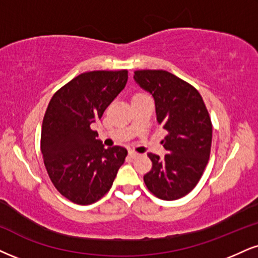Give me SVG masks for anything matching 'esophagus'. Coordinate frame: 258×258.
Listing matches in <instances>:
<instances>
[{
	"label": "esophagus",
	"instance_id": "obj_1",
	"mask_svg": "<svg viewBox=\"0 0 258 258\" xmlns=\"http://www.w3.org/2000/svg\"><path fill=\"white\" fill-rule=\"evenodd\" d=\"M139 153H136V152H134V151H129V157L132 158V159H135V158H138L139 157Z\"/></svg>",
	"mask_w": 258,
	"mask_h": 258
}]
</instances>
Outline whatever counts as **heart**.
I'll return each instance as SVG.
<instances>
[{
  "mask_svg": "<svg viewBox=\"0 0 258 258\" xmlns=\"http://www.w3.org/2000/svg\"><path fill=\"white\" fill-rule=\"evenodd\" d=\"M135 95H140V94H135Z\"/></svg>",
  "mask_w": 258,
  "mask_h": 258,
  "instance_id": "b5f03b06",
  "label": "heart"
}]
</instances>
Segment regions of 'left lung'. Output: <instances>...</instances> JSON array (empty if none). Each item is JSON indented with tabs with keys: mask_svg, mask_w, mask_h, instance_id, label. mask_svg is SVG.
<instances>
[{
	"mask_svg": "<svg viewBox=\"0 0 258 258\" xmlns=\"http://www.w3.org/2000/svg\"><path fill=\"white\" fill-rule=\"evenodd\" d=\"M134 79L153 95L158 124L166 130L161 141L164 159L148 153L152 170L144 176L147 189L165 201L189 194L208 164L212 120L201 94L194 86L161 69L134 72Z\"/></svg>",
	"mask_w": 258,
	"mask_h": 258,
	"instance_id": "8db88e82",
	"label": "left lung"
}]
</instances>
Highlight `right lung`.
Instances as JSON below:
<instances>
[{"instance_id":"add662e5","label":"right lung","mask_w":258,"mask_h":258,"mask_svg":"<svg viewBox=\"0 0 258 258\" xmlns=\"http://www.w3.org/2000/svg\"><path fill=\"white\" fill-rule=\"evenodd\" d=\"M128 81V71H93L75 76L52 95L41 125L40 151L58 192L92 205L112 186L125 160L120 146L105 148L93 125Z\"/></svg>"}]
</instances>
